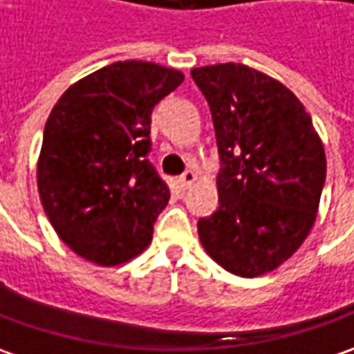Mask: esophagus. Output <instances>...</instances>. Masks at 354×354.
Listing matches in <instances>:
<instances>
[{
  "label": "esophagus",
  "mask_w": 354,
  "mask_h": 354,
  "mask_svg": "<svg viewBox=\"0 0 354 354\" xmlns=\"http://www.w3.org/2000/svg\"><path fill=\"white\" fill-rule=\"evenodd\" d=\"M196 180H198L196 172H194V170H186V172L180 176V184H182V188H192V186L196 184Z\"/></svg>",
  "instance_id": "obj_1"
}]
</instances>
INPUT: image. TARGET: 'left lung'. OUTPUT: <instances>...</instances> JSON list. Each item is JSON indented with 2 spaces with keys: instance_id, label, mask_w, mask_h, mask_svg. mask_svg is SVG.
<instances>
[{
  "instance_id": "8db88e82",
  "label": "left lung",
  "mask_w": 354,
  "mask_h": 354,
  "mask_svg": "<svg viewBox=\"0 0 354 354\" xmlns=\"http://www.w3.org/2000/svg\"><path fill=\"white\" fill-rule=\"evenodd\" d=\"M205 95L223 170L219 207L198 221L205 252L257 278L301 247L317 219L327 160L304 104L282 82L235 62L192 68Z\"/></svg>"
}]
</instances>
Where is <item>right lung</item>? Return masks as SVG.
<instances>
[{"mask_svg":"<svg viewBox=\"0 0 354 354\" xmlns=\"http://www.w3.org/2000/svg\"><path fill=\"white\" fill-rule=\"evenodd\" d=\"M182 82L174 68L123 60L74 82L53 107L37 188L56 235L82 259L117 266L151 245L170 200L147 160L151 113Z\"/></svg>","mask_w":354,"mask_h":354,"instance_id":"obj_1","label":"right lung"}]
</instances>
